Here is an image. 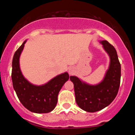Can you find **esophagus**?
I'll return each mask as SVG.
<instances>
[{
  "label": "esophagus",
  "instance_id": "esophagus-1",
  "mask_svg": "<svg viewBox=\"0 0 135 135\" xmlns=\"http://www.w3.org/2000/svg\"><path fill=\"white\" fill-rule=\"evenodd\" d=\"M74 71V67H70L69 69V73L70 74H72Z\"/></svg>",
  "mask_w": 135,
  "mask_h": 135
}]
</instances>
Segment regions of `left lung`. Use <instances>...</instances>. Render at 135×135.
<instances>
[{
    "instance_id": "obj_1",
    "label": "left lung",
    "mask_w": 135,
    "mask_h": 135,
    "mask_svg": "<svg viewBox=\"0 0 135 135\" xmlns=\"http://www.w3.org/2000/svg\"><path fill=\"white\" fill-rule=\"evenodd\" d=\"M110 57V65L101 83L90 85L76 76H70L74 83L75 101L78 106L88 112L101 110L109 105L118 93L120 82V64L117 51L107 41L100 42Z\"/></svg>"
}]
</instances>
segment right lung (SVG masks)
I'll return each mask as SVG.
<instances>
[{
	"label": "right lung",
	"instance_id": "add662e5",
	"mask_svg": "<svg viewBox=\"0 0 135 135\" xmlns=\"http://www.w3.org/2000/svg\"><path fill=\"white\" fill-rule=\"evenodd\" d=\"M26 42H23L13 56L11 77L14 89L20 102L28 110L37 114L50 112L55 108L59 92L69 80V75L67 72L60 74L41 86L28 81L20 67V57Z\"/></svg>",
	"mask_w": 135,
	"mask_h": 135
}]
</instances>
